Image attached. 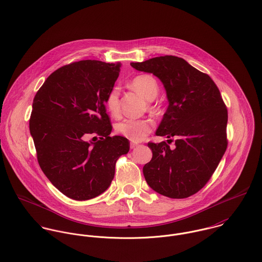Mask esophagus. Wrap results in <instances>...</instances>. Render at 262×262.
<instances>
[{
    "mask_svg": "<svg viewBox=\"0 0 262 262\" xmlns=\"http://www.w3.org/2000/svg\"><path fill=\"white\" fill-rule=\"evenodd\" d=\"M137 146H138V144H137V143H133V142H132V143L130 144L131 149H134V148H135V147H137Z\"/></svg>",
    "mask_w": 262,
    "mask_h": 262,
    "instance_id": "obj_1",
    "label": "esophagus"
}]
</instances>
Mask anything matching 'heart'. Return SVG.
Returning a JSON list of instances; mask_svg holds the SVG:
<instances>
[{"label": "heart", "instance_id": "obj_1", "mask_svg": "<svg viewBox=\"0 0 262 262\" xmlns=\"http://www.w3.org/2000/svg\"><path fill=\"white\" fill-rule=\"evenodd\" d=\"M131 84L147 100H153L158 93V83L152 75H137L132 79ZM105 105L113 116H117L120 113V90L118 86H113L107 94ZM152 129L153 123L146 118H125L115 125L116 132L131 141L144 139Z\"/></svg>", "mask_w": 262, "mask_h": 262}]
</instances>
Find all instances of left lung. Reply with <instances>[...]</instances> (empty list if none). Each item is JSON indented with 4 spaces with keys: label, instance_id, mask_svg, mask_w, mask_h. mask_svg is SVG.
Listing matches in <instances>:
<instances>
[{
    "label": "left lung",
    "instance_id": "left-lung-1",
    "mask_svg": "<svg viewBox=\"0 0 262 262\" xmlns=\"http://www.w3.org/2000/svg\"><path fill=\"white\" fill-rule=\"evenodd\" d=\"M130 64L163 82L169 105L156 135L176 138L173 149L165 141L148 142L152 159L144 178L162 195L188 198L210 181L227 149L228 111L220 91L210 75L178 56Z\"/></svg>",
    "mask_w": 262,
    "mask_h": 262
}]
</instances>
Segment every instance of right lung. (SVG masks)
<instances>
[{"label":"right lung","instance_id":"add662e5","mask_svg":"<svg viewBox=\"0 0 262 262\" xmlns=\"http://www.w3.org/2000/svg\"><path fill=\"white\" fill-rule=\"evenodd\" d=\"M120 68L90 59L72 62L49 75L34 97L29 128L38 163L51 184L75 201L110 187L118 158L130 149L127 138L110 136L105 105ZM88 135L100 139L91 144Z\"/></svg>","mask_w":262,"mask_h":262}]
</instances>
